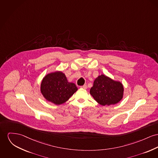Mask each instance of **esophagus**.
<instances>
[{
    "mask_svg": "<svg viewBox=\"0 0 158 158\" xmlns=\"http://www.w3.org/2000/svg\"><path fill=\"white\" fill-rule=\"evenodd\" d=\"M80 87L82 88V89H87V85H86V84H84L83 85L81 86Z\"/></svg>",
    "mask_w": 158,
    "mask_h": 158,
    "instance_id": "esophagus-1",
    "label": "esophagus"
}]
</instances>
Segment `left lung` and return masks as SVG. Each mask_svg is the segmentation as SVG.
<instances>
[{
	"mask_svg": "<svg viewBox=\"0 0 158 158\" xmlns=\"http://www.w3.org/2000/svg\"><path fill=\"white\" fill-rule=\"evenodd\" d=\"M123 86L120 82L101 75L95 79L90 94L96 102L105 106L118 103L123 98Z\"/></svg>",
	"mask_w": 158,
	"mask_h": 158,
	"instance_id": "8db88e82",
	"label": "left lung"
}]
</instances>
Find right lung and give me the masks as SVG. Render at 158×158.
Returning <instances> with one entry per match:
<instances>
[{
  "instance_id": "obj_1",
  "label": "right lung",
  "mask_w": 158,
  "mask_h": 158,
  "mask_svg": "<svg viewBox=\"0 0 158 158\" xmlns=\"http://www.w3.org/2000/svg\"><path fill=\"white\" fill-rule=\"evenodd\" d=\"M77 90L76 85L69 83L65 75L59 71L47 74L41 84L44 97L56 105L64 103Z\"/></svg>"
}]
</instances>
